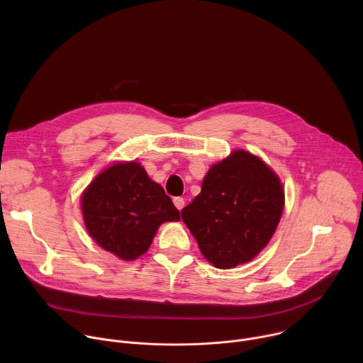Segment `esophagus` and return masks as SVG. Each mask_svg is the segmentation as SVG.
<instances>
[{"instance_id": "esophagus-1", "label": "esophagus", "mask_w": 363, "mask_h": 363, "mask_svg": "<svg viewBox=\"0 0 363 363\" xmlns=\"http://www.w3.org/2000/svg\"><path fill=\"white\" fill-rule=\"evenodd\" d=\"M174 203H175L177 208L181 211V210L184 208V206H185V199L181 198V196H175V198H174Z\"/></svg>"}]
</instances>
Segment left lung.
Segmentation results:
<instances>
[{
    "instance_id": "8db88e82",
    "label": "left lung",
    "mask_w": 363,
    "mask_h": 363,
    "mask_svg": "<svg viewBox=\"0 0 363 363\" xmlns=\"http://www.w3.org/2000/svg\"><path fill=\"white\" fill-rule=\"evenodd\" d=\"M284 206L279 177L260 158L234 150L206 172L201 192L181 211L202 255L217 269H234L272 240Z\"/></svg>"
}]
</instances>
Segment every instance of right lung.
Wrapping results in <instances>:
<instances>
[{
    "label": "right lung",
    "mask_w": 363,
    "mask_h": 363,
    "mask_svg": "<svg viewBox=\"0 0 363 363\" xmlns=\"http://www.w3.org/2000/svg\"><path fill=\"white\" fill-rule=\"evenodd\" d=\"M82 211L90 237L126 262L147 251L162 223L179 220L164 188L133 161L100 172L83 192Z\"/></svg>",
    "instance_id": "add662e5"
}]
</instances>
